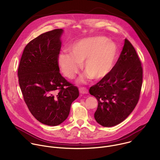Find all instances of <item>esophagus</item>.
<instances>
[{"label":"esophagus","mask_w":160,"mask_h":160,"mask_svg":"<svg viewBox=\"0 0 160 160\" xmlns=\"http://www.w3.org/2000/svg\"><path fill=\"white\" fill-rule=\"evenodd\" d=\"M79 91L80 94H87L88 90L86 87H81L79 88Z\"/></svg>","instance_id":"esophagus-1"}]
</instances>
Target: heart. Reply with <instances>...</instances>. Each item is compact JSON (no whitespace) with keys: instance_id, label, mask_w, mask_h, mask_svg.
<instances>
[{"instance_id":"1","label":"heart","mask_w":160,"mask_h":160,"mask_svg":"<svg viewBox=\"0 0 160 160\" xmlns=\"http://www.w3.org/2000/svg\"><path fill=\"white\" fill-rule=\"evenodd\" d=\"M69 54L61 53L58 65L65 77L72 79L78 73L80 64L88 77L99 80L107 76L115 64L118 49L115 43L103 36L85 38L74 43Z\"/></svg>"}]
</instances>
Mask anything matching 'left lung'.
Masks as SVG:
<instances>
[{"mask_svg":"<svg viewBox=\"0 0 160 160\" xmlns=\"http://www.w3.org/2000/svg\"><path fill=\"white\" fill-rule=\"evenodd\" d=\"M143 70L141 61L127 38L120 56L111 72L89 89L98 101L94 113L103 127L117 125L134 109L141 94Z\"/></svg>","mask_w":160,"mask_h":160,"instance_id":"8db88e82","label":"left lung"}]
</instances>
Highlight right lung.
<instances>
[{
  "instance_id": "right-lung-1",
  "label": "right lung",
  "mask_w": 160,
  "mask_h": 160,
  "mask_svg": "<svg viewBox=\"0 0 160 160\" xmlns=\"http://www.w3.org/2000/svg\"><path fill=\"white\" fill-rule=\"evenodd\" d=\"M62 29L39 35L25 46L18 70V81L24 101L40 123L56 126L69 115L72 102L78 97L77 87L59 73L58 58Z\"/></svg>"
}]
</instances>
